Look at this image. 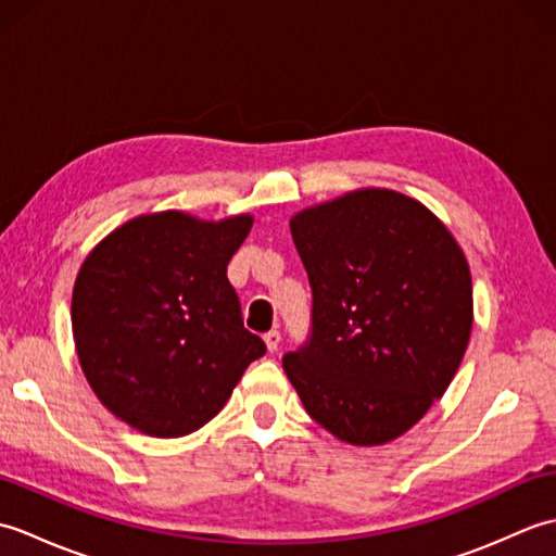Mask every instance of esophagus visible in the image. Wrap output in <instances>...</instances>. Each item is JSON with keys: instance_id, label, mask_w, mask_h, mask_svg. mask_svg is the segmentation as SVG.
Masks as SVG:
<instances>
[{"instance_id": "1", "label": "esophagus", "mask_w": 556, "mask_h": 556, "mask_svg": "<svg viewBox=\"0 0 556 556\" xmlns=\"http://www.w3.org/2000/svg\"><path fill=\"white\" fill-rule=\"evenodd\" d=\"M279 344H281V334L277 332V329H269V332L265 334V346H267V351H269V353H277Z\"/></svg>"}]
</instances>
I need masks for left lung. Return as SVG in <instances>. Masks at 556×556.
Wrapping results in <instances>:
<instances>
[{
    "label": "left lung",
    "instance_id": "left-lung-1",
    "mask_svg": "<svg viewBox=\"0 0 556 556\" xmlns=\"http://www.w3.org/2000/svg\"><path fill=\"white\" fill-rule=\"evenodd\" d=\"M313 287L311 344L285 356L308 416L337 440L408 432L464 358L473 329L468 260L420 200L356 188L289 222Z\"/></svg>",
    "mask_w": 556,
    "mask_h": 556
}]
</instances>
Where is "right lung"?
<instances>
[{"mask_svg":"<svg viewBox=\"0 0 556 556\" xmlns=\"http://www.w3.org/2000/svg\"><path fill=\"white\" fill-rule=\"evenodd\" d=\"M251 227L253 215L150 212L83 260L71 299L80 370L134 430L172 440L203 428L265 353L227 279Z\"/></svg>","mask_w":556,"mask_h":556,"instance_id":"obj_1","label":"right lung"}]
</instances>
